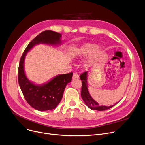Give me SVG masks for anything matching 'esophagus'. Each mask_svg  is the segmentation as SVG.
Segmentation results:
<instances>
[{"label": "esophagus", "instance_id": "obj_1", "mask_svg": "<svg viewBox=\"0 0 145 145\" xmlns=\"http://www.w3.org/2000/svg\"><path fill=\"white\" fill-rule=\"evenodd\" d=\"M79 75L76 73H74L73 75V79H79Z\"/></svg>", "mask_w": 145, "mask_h": 145}]
</instances>
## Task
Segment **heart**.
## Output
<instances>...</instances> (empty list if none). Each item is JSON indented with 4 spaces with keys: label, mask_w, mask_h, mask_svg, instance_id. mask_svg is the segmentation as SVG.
I'll use <instances>...</instances> for the list:
<instances>
[{
    "label": "heart",
    "mask_w": 145,
    "mask_h": 145,
    "mask_svg": "<svg viewBox=\"0 0 145 145\" xmlns=\"http://www.w3.org/2000/svg\"><path fill=\"white\" fill-rule=\"evenodd\" d=\"M100 52V48L98 46H93L91 43H86L80 47L74 52V55L76 57H82L86 56L91 52L88 59V63H91L95 60L98 56Z\"/></svg>",
    "instance_id": "b5f03b06"
}]
</instances>
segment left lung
I'll return each mask as SVG.
<instances>
[{
  "mask_svg": "<svg viewBox=\"0 0 145 145\" xmlns=\"http://www.w3.org/2000/svg\"><path fill=\"white\" fill-rule=\"evenodd\" d=\"M87 72H85L80 75V78L82 80V89H81V97L82 98L84 102L86 105L91 110H95L97 111H104L108 110L114 105H111L110 106L99 105L98 103H97L90 95L88 89V84H87ZM118 103H116L117 104Z\"/></svg>",
  "mask_w": 145,
  "mask_h": 145,
  "instance_id": "1",
  "label": "left lung"
}]
</instances>
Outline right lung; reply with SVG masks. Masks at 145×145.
I'll list each match as a JSON object with an SVG mask.
<instances>
[{
    "instance_id": "right-lung-1",
    "label": "right lung",
    "mask_w": 145,
    "mask_h": 145,
    "mask_svg": "<svg viewBox=\"0 0 145 145\" xmlns=\"http://www.w3.org/2000/svg\"><path fill=\"white\" fill-rule=\"evenodd\" d=\"M61 34L51 30H46L31 41L21 56L18 68V82L23 95L29 105L39 111L54 109L60 103L66 85L72 80L73 73L60 74L48 83L38 86L28 80L24 70V63L27 53L40 43L56 45L60 42Z\"/></svg>"
}]
</instances>
